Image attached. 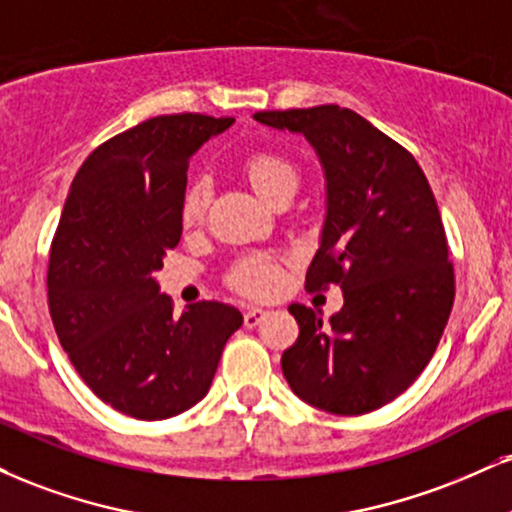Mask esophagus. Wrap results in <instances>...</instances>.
Segmentation results:
<instances>
[{"mask_svg": "<svg viewBox=\"0 0 512 512\" xmlns=\"http://www.w3.org/2000/svg\"><path fill=\"white\" fill-rule=\"evenodd\" d=\"M264 317H267V310H262V307H250V310L243 315V322L248 329H255Z\"/></svg>", "mask_w": 512, "mask_h": 512, "instance_id": "obj_1", "label": "esophagus"}]
</instances>
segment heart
Returning a JSON list of instances; mask_svg holds the SVG:
<instances>
[{
    "instance_id": "b5f03b06",
    "label": "heart",
    "mask_w": 512,
    "mask_h": 512,
    "mask_svg": "<svg viewBox=\"0 0 512 512\" xmlns=\"http://www.w3.org/2000/svg\"><path fill=\"white\" fill-rule=\"evenodd\" d=\"M243 174L248 176L252 188L260 193L264 200L274 202L276 197L295 190L298 186V171L291 159H286L279 152L272 150H255L250 155H245L243 164H240ZM207 207V186L202 181H195L193 186H188L186 195L181 202V221L186 226H193L202 219ZM281 274L274 260L264 255L245 257L243 262H238L233 267L229 276V283L236 288L238 293L250 295V298H262L269 295L279 286Z\"/></svg>"
}]
</instances>
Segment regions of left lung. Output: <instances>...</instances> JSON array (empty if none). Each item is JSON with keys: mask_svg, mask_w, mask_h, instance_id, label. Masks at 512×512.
<instances>
[{"mask_svg": "<svg viewBox=\"0 0 512 512\" xmlns=\"http://www.w3.org/2000/svg\"><path fill=\"white\" fill-rule=\"evenodd\" d=\"M255 119L303 133L322 159L326 219L305 288L343 291L329 324L312 307H288L300 336L283 350V377L319 410L365 415L420 377L451 317L455 274L434 193L415 157L353 109Z\"/></svg>", "mask_w": 512, "mask_h": 512, "instance_id": "obj_1", "label": "left lung"}]
</instances>
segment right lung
Here are the masks:
<instances>
[{"instance_id":"1","label":"right lung","mask_w":512,"mask_h":512,"mask_svg":"<svg viewBox=\"0 0 512 512\" xmlns=\"http://www.w3.org/2000/svg\"><path fill=\"white\" fill-rule=\"evenodd\" d=\"M231 116L164 114L90 152L49 248L47 300L61 348L97 398L166 420L207 396L243 315L200 300L174 317L155 272L181 240L190 155Z\"/></svg>"}]
</instances>
